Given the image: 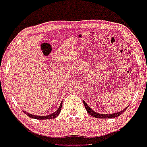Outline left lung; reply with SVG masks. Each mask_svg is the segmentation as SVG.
<instances>
[{
	"label": "left lung",
	"mask_w": 147,
	"mask_h": 147,
	"mask_svg": "<svg viewBox=\"0 0 147 147\" xmlns=\"http://www.w3.org/2000/svg\"><path fill=\"white\" fill-rule=\"evenodd\" d=\"M83 103H84V105H85L87 112H88L90 115H91V116H93V117L98 118V119H113V118L118 117V116L121 115V114L123 113L126 110H127V107H129V105H128L126 108L123 109V110H121V111H119V112L118 113H110V114L109 113L103 114V113H98L97 112H95L94 110H92V109L90 108L88 105H87V103H85V102H84V101H83Z\"/></svg>",
	"instance_id": "left-lung-1"
}]
</instances>
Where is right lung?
Listing matches in <instances>:
<instances>
[{
    "instance_id": "obj_1",
    "label": "right lung",
    "mask_w": 147,
    "mask_h": 147,
    "mask_svg": "<svg viewBox=\"0 0 147 147\" xmlns=\"http://www.w3.org/2000/svg\"><path fill=\"white\" fill-rule=\"evenodd\" d=\"M62 102H61L60 105H59V108L57 110H56L55 112H54L53 113L50 114V115H33V114H30L28 113H26V111H24V113L28 115V117L32 118V119H39V120H45V119H55L59 115V114L60 113L61 109H62Z\"/></svg>"
}]
</instances>
